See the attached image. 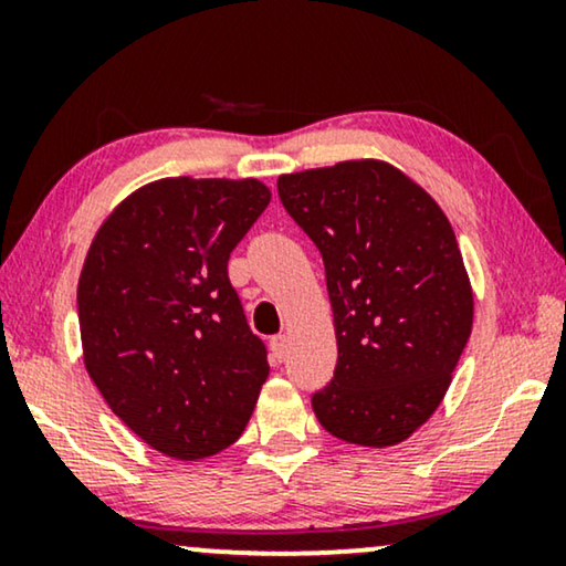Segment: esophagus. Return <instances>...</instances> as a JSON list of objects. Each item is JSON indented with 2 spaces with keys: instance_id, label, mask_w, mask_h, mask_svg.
Segmentation results:
<instances>
[{
  "instance_id": "1",
  "label": "esophagus",
  "mask_w": 566,
  "mask_h": 566,
  "mask_svg": "<svg viewBox=\"0 0 566 566\" xmlns=\"http://www.w3.org/2000/svg\"><path fill=\"white\" fill-rule=\"evenodd\" d=\"M270 350H273L275 360H285V355H289V337L275 335L273 339H270Z\"/></svg>"
}]
</instances>
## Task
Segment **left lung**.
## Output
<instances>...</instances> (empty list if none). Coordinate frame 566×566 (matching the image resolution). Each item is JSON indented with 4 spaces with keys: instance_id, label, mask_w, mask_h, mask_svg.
<instances>
[{
    "instance_id": "obj_1",
    "label": "left lung",
    "mask_w": 566,
    "mask_h": 566,
    "mask_svg": "<svg viewBox=\"0 0 566 566\" xmlns=\"http://www.w3.org/2000/svg\"><path fill=\"white\" fill-rule=\"evenodd\" d=\"M277 196L322 252L335 316L316 420L345 443L397 446L440 407L474 322L451 221L381 159L281 175Z\"/></svg>"
}]
</instances>
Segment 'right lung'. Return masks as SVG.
Wrapping results in <instances>:
<instances>
[{
	"instance_id": "obj_1",
	"label": "right lung",
	"mask_w": 566,
	"mask_h": 566,
	"mask_svg": "<svg viewBox=\"0 0 566 566\" xmlns=\"http://www.w3.org/2000/svg\"><path fill=\"white\" fill-rule=\"evenodd\" d=\"M270 203L254 177H165L92 239L76 285L84 368L154 451L198 461L242 436L270 374L229 254Z\"/></svg>"
}]
</instances>
